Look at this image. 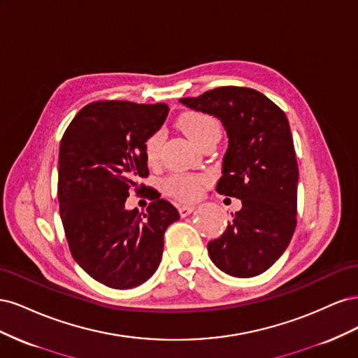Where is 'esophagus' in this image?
<instances>
[{"instance_id": "1", "label": "esophagus", "mask_w": 358, "mask_h": 358, "mask_svg": "<svg viewBox=\"0 0 358 358\" xmlns=\"http://www.w3.org/2000/svg\"><path fill=\"white\" fill-rule=\"evenodd\" d=\"M194 210H196V206H194V204H183L179 208V213H180L182 218H185V216L191 215Z\"/></svg>"}]
</instances>
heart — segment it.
I'll return each mask as SVG.
<instances>
[{
    "mask_svg": "<svg viewBox=\"0 0 358 358\" xmlns=\"http://www.w3.org/2000/svg\"><path fill=\"white\" fill-rule=\"evenodd\" d=\"M178 125L194 143L201 145L204 140L213 136H221V125L216 119L203 112H187L183 113ZM162 143V134L154 133L146 140L145 158L149 166H155L159 159V149ZM204 178L191 175H173L166 180V189L171 196L180 200H196L201 192V183Z\"/></svg>",
    "mask_w": 358,
    "mask_h": 358,
    "instance_id": "b5f03b06",
    "label": "heart"
}]
</instances>
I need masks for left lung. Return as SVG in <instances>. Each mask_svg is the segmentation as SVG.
<instances>
[{
  "instance_id": "8db88e82",
  "label": "left lung",
  "mask_w": 358,
  "mask_h": 358,
  "mask_svg": "<svg viewBox=\"0 0 358 358\" xmlns=\"http://www.w3.org/2000/svg\"><path fill=\"white\" fill-rule=\"evenodd\" d=\"M179 101L221 121L229 148L215 189L242 200L225 233L208 243L209 257L234 278L263 273L285 252L297 224L299 167L288 119L266 95L239 86Z\"/></svg>"
}]
</instances>
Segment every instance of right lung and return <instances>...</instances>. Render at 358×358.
Here are the masks:
<instances>
[{"instance_id":"right-lung-1","label":"right lung","mask_w":358,"mask_h":358,"mask_svg":"<svg viewBox=\"0 0 358 358\" xmlns=\"http://www.w3.org/2000/svg\"><path fill=\"white\" fill-rule=\"evenodd\" d=\"M169 115L166 104L96 101L74 116L59 146L58 201L74 262L106 287L134 288L159 266L164 233L179 220L159 197L146 213L125 208L146 189V140Z\"/></svg>"}]
</instances>
